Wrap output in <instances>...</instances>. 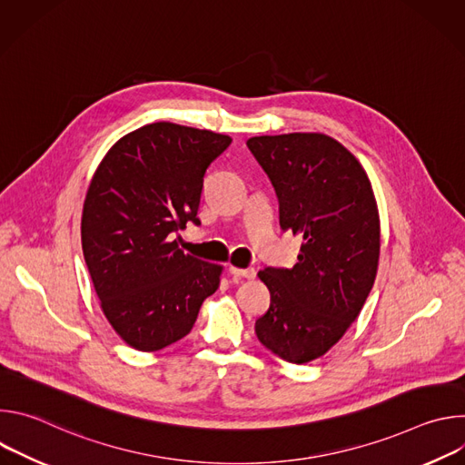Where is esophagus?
I'll return each mask as SVG.
<instances>
[{
	"instance_id": "obj_1",
	"label": "esophagus",
	"mask_w": 465,
	"mask_h": 465,
	"mask_svg": "<svg viewBox=\"0 0 465 465\" xmlns=\"http://www.w3.org/2000/svg\"><path fill=\"white\" fill-rule=\"evenodd\" d=\"M228 272L233 276V278H246V280H253L255 278V269H235V267H230Z\"/></svg>"
}]
</instances>
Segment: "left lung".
Returning a JSON list of instances; mask_svg holds the SVG:
<instances>
[{
  "label": "left lung",
  "mask_w": 465,
  "mask_h": 465,
  "mask_svg": "<svg viewBox=\"0 0 465 465\" xmlns=\"http://www.w3.org/2000/svg\"><path fill=\"white\" fill-rule=\"evenodd\" d=\"M248 149L269 174L280 226L303 237L292 269H264L271 307L257 341L292 364L322 357L359 316L377 274L379 213L357 158L325 134L259 136Z\"/></svg>",
  "instance_id": "left-lung-1"
}]
</instances>
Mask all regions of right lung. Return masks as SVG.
I'll list each match as a JSON object with an SVG mask.
<instances>
[{
	"label": "right lung",
	"mask_w": 465,
	"mask_h": 465,
	"mask_svg": "<svg viewBox=\"0 0 465 465\" xmlns=\"http://www.w3.org/2000/svg\"><path fill=\"white\" fill-rule=\"evenodd\" d=\"M232 143L212 130L145 124L121 138L90 183L83 253L101 307L115 333L140 351L183 339L221 267L183 253L178 230L196 213L206 169Z\"/></svg>",
	"instance_id": "add662e5"
}]
</instances>
